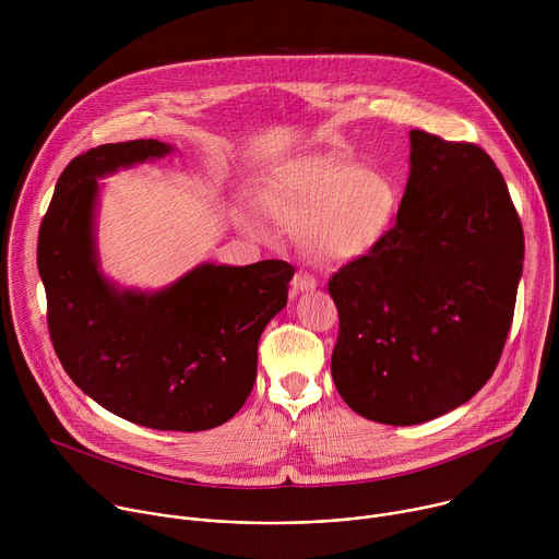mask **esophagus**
<instances>
[{
	"label": "esophagus",
	"mask_w": 559,
	"mask_h": 559,
	"mask_svg": "<svg viewBox=\"0 0 559 559\" xmlns=\"http://www.w3.org/2000/svg\"><path fill=\"white\" fill-rule=\"evenodd\" d=\"M316 285H318V281H316L313 276H309V274H305V272H298V274L294 276V281H292V292H294V294L309 292V289H316Z\"/></svg>",
	"instance_id": "1"
}]
</instances>
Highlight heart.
<instances>
[{
  "label": "heart",
  "mask_w": 559,
  "mask_h": 559,
  "mask_svg": "<svg viewBox=\"0 0 559 559\" xmlns=\"http://www.w3.org/2000/svg\"><path fill=\"white\" fill-rule=\"evenodd\" d=\"M265 210L285 227H296L302 257L318 267H341L371 254L389 234L401 197L393 181L376 170L334 156H321L276 177ZM236 223L257 231V218L241 210Z\"/></svg>",
  "instance_id": "1"
}]
</instances>
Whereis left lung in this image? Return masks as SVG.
I'll return each mask as SVG.
<instances>
[{
    "mask_svg": "<svg viewBox=\"0 0 559 559\" xmlns=\"http://www.w3.org/2000/svg\"><path fill=\"white\" fill-rule=\"evenodd\" d=\"M397 221L330 281L332 376L362 418L409 427L464 405L502 356L524 263L504 177L475 143L409 132Z\"/></svg>",
    "mask_w": 559,
    "mask_h": 559,
    "instance_id": "1",
    "label": "left lung"
}]
</instances>
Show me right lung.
<instances>
[{
	"mask_svg": "<svg viewBox=\"0 0 559 559\" xmlns=\"http://www.w3.org/2000/svg\"><path fill=\"white\" fill-rule=\"evenodd\" d=\"M173 150L136 139L74 156L41 221L37 265L55 352L79 389L134 425L205 431L246 405L294 267L201 263L156 292L112 283L97 250L99 179Z\"/></svg>",
	"mask_w": 559,
	"mask_h": 559,
	"instance_id": "add662e5",
	"label": "right lung"
}]
</instances>
